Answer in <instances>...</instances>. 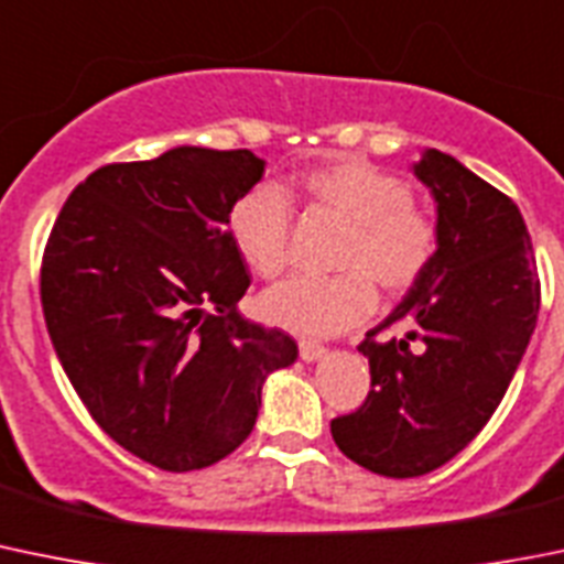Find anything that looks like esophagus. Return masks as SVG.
<instances>
[{
  "instance_id": "34e87169",
  "label": "esophagus",
  "mask_w": 564,
  "mask_h": 564,
  "mask_svg": "<svg viewBox=\"0 0 564 564\" xmlns=\"http://www.w3.org/2000/svg\"><path fill=\"white\" fill-rule=\"evenodd\" d=\"M325 350L323 345H317V341H300V359L306 361V365H314V361L325 359Z\"/></svg>"
}]
</instances>
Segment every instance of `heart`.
Masks as SVG:
<instances>
[{"label":"heart","mask_w":564,"mask_h":564,"mask_svg":"<svg viewBox=\"0 0 564 564\" xmlns=\"http://www.w3.org/2000/svg\"><path fill=\"white\" fill-rule=\"evenodd\" d=\"M300 197L341 223L347 236L336 256L341 275L289 278L258 300L267 323L300 336H334L365 323L376 308V286L392 297L412 292L436 256L434 219L412 203L401 175L356 155H339L294 181ZM234 247L256 275L278 278L289 267L292 203L275 183H258L230 208Z\"/></svg>","instance_id":"1"}]
</instances>
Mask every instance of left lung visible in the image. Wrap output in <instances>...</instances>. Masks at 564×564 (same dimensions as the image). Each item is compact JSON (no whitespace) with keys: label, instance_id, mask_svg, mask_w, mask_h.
Here are the masks:
<instances>
[{"label":"left lung","instance_id":"obj_1","mask_svg":"<svg viewBox=\"0 0 564 564\" xmlns=\"http://www.w3.org/2000/svg\"><path fill=\"white\" fill-rule=\"evenodd\" d=\"M412 172L436 205V256L359 354L370 361L365 406L330 420L347 459L414 478L470 445L507 394L540 314L534 250L518 205L440 150ZM408 325L401 340L378 329Z\"/></svg>","mask_w":564,"mask_h":564}]
</instances>
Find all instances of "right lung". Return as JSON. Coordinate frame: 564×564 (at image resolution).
I'll return each mask as SVG.
<instances>
[{
	"label": "right lung",
	"mask_w": 564,
	"mask_h": 564,
	"mask_svg": "<svg viewBox=\"0 0 564 564\" xmlns=\"http://www.w3.org/2000/svg\"><path fill=\"white\" fill-rule=\"evenodd\" d=\"M264 166L188 144L110 163L46 241L41 303L63 372L99 429L161 470L234 454L267 378L297 359L292 336L236 312L250 275L228 217Z\"/></svg>",
	"instance_id": "add662e5"
}]
</instances>
